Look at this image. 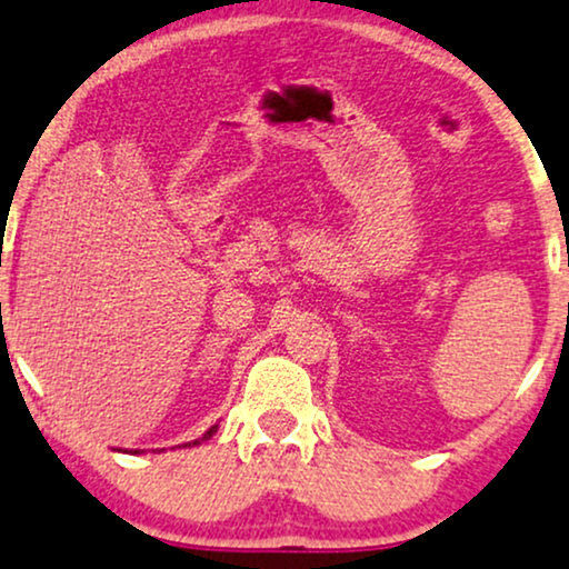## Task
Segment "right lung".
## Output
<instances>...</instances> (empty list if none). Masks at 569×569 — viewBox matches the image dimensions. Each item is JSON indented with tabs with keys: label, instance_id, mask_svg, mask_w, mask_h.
Masks as SVG:
<instances>
[{
	"label": "right lung",
	"instance_id": "right-lung-1",
	"mask_svg": "<svg viewBox=\"0 0 569 569\" xmlns=\"http://www.w3.org/2000/svg\"><path fill=\"white\" fill-rule=\"evenodd\" d=\"M214 430H218V426H212L210 430H207V433L204 436H201V438H197V441H191L193 446H199L201 441H207V438H212L214 436ZM191 443H183V446H191ZM136 455H139V451H136Z\"/></svg>",
	"mask_w": 569,
	"mask_h": 569
}]
</instances>
